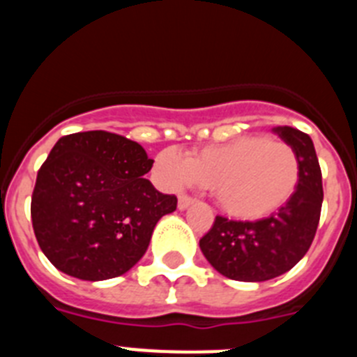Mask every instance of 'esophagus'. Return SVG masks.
I'll list each match as a JSON object with an SVG mask.
<instances>
[{
    "label": "esophagus",
    "mask_w": 357,
    "mask_h": 357,
    "mask_svg": "<svg viewBox=\"0 0 357 357\" xmlns=\"http://www.w3.org/2000/svg\"><path fill=\"white\" fill-rule=\"evenodd\" d=\"M193 204H195V198L188 197V195H181V197H178V209L181 211L188 209V207L193 206Z\"/></svg>",
    "instance_id": "obj_1"
}]
</instances>
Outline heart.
Returning a JSON list of instances; mask_svg holds the SVG:
<instances>
[{
	"label": "heart",
	"instance_id": "heart-1",
	"mask_svg": "<svg viewBox=\"0 0 357 357\" xmlns=\"http://www.w3.org/2000/svg\"><path fill=\"white\" fill-rule=\"evenodd\" d=\"M301 173L295 148L266 135H241L189 157L162 150L153 160V175L164 188L207 185L223 213L247 222L272 216L289 204Z\"/></svg>",
	"mask_w": 357,
	"mask_h": 357
}]
</instances>
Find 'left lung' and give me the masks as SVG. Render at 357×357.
<instances>
[{
  "label": "left lung",
  "instance_id": "1",
  "mask_svg": "<svg viewBox=\"0 0 357 357\" xmlns=\"http://www.w3.org/2000/svg\"><path fill=\"white\" fill-rule=\"evenodd\" d=\"M301 159V184L279 213L257 222L216 216L200 239V250L222 275L243 282H263L291 270L309 250L320 222L324 189L313 141L291 127L273 128Z\"/></svg>",
  "mask_w": 357,
  "mask_h": 357
}]
</instances>
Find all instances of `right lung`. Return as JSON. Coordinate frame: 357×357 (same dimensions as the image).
Listing matches in <instances>:
<instances>
[{
  "instance_id": "1",
  "label": "right lung",
  "mask_w": 357,
  "mask_h": 357,
  "mask_svg": "<svg viewBox=\"0 0 357 357\" xmlns=\"http://www.w3.org/2000/svg\"><path fill=\"white\" fill-rule=\"evenodd\" d=\"M151 166L139 143L110 132L56 141L31 195L33 232L56 270L94 282L143 257L157 222L176 209L175 195L144 178Z\"/></svg>"
}]
</instances>
